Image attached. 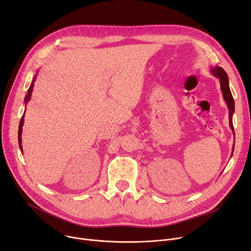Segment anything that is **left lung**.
I'll return each instance as SVG.
<instances>
[{
	"mask_svg": "<svg viewBox=\"0 0 251 251\" xmlns=\"http://www.w3.org/2000/svg\"><path fill=\"white\" fill-rule=\"evenodd\" d=\"M210 72L214 76L220 79V83H221V90L223 92V98L226 100L228 109H229V123L232 131L234 132V127H233V121H232V116L235 111V102L231 94V90L229 87V78L227 73L225 72L222 67H219V66H216L214 68H210ZM234 150V149H233Z\"/></svg>",
	"mask_w": 251,
	"mask_h": 251,
	"instance_id": "1",
	"label": "left lung"
}]
</instances>
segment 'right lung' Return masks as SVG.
Listing matches in <instances>:
<instances>
[{
    "mask_svg": "<svg viewBox=\"0 0 251 251\" xmlns=\"http://www.w3.org/2000/svg\"><path fill=\"white\" fill-rule=\"evenodd\" d=\"M35 78H36V77L33 78V80H32L31 84H30V86H29V88H28V90H27V95L25 96V99H24V102H25V103H27V102L29 101V100H30V97H31V94H32V90H33V85H34ZM24 113H25V112H24ZM23 122H24V114H23V116H22V118H21V120H20L19 130H18V142H19V147H20V150H21V151H22V146H21V141H22V140H21V134H22Z\"/></svg>",
    "mask_w": 251,
    "mask_h": 251,
    "instance_id": "1",
    "label": "right lung"
}]
</instances>
